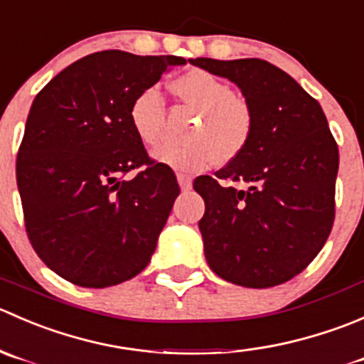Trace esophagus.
Returning <instances> with one entry per match:
<instances>
[{
  "instance_id": "obj_1",
  "label": "esophagus",
  "mask_w": 364,
  "mask_h": 364,
  "mask_svg": "<svg viewBox=\"0 0 364 364\" xmlns=\"http://www.w3.org/2000/svg\"><path fill=\"white\" fill-rule=\"evenodd\" d=\"M177 181H178V186H181L182 191H189L191 187H193V178H191L189 175L177 173Z\"/></svg>"
}]
</instances>
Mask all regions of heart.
<instances>
[{
	"label": "heart",
	"mask_w": 364,
	"mask_h": 364,
	"mask_svg": "<svg viewBox=\"0 0 364 364\" xmlns=\"http://www.w3.org/2000/svg\"><path fill=\"white\" fill-rule=\"evenodd\" d=\"M183 102L200 111L191 138L164 141L152 152L161 164L178 171H200L208 164L239 156L253 131V111L246 99L233 93L232 85L205 70H193L173 82ZM129 120L139 141L154 145L164 122V97L157 86H146L132 99Z\"/></svg>",
	"instance_id": "1"
}]
</instances>
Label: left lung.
<instances>
[{"mask_svg":"<svg viewBox=\"0 0 364 364\" xmlns=\"http://www.w3.org/2000/svg\"><path fill=\"white\" fill-rule=\"evenodd\" d=\"M191 65L239 86L253 111L242 152L215 177L193 187L205 201L200 219L207 264L247 289L282 285L304 271L334 221L338 146L320 104L282 68L258 58H194Z\"/></svg>","mask_w":364,"mask_h":364,"instance_id":"8db88e82","label":"left lung"}]
</instances>
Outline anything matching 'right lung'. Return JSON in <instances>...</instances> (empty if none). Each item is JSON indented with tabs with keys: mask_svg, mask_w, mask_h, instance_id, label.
Masks as SVG:
<instances>
[{
	"mask_svg": "<svg viewBox=\"0 0 364 364\" xmlns=\"http://www.w3.org/2000/svg\"><path fill=\"white\" fill-rule=\"evenodd\" d=\"M181 56L100 51L74 61L31 104L16 173L30 242L74 285L106 289L149 265L181 193L132 131L129 107ZM143 167L131 181L121 175Z\"/></svg>",
	"mask_w": 364,
	"mask_h": 364,
	"instance_id": "add662e5",
	"label": "right lung"
}]
</instances>
